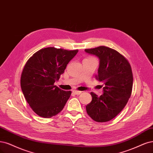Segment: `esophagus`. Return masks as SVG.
<instances>
[{"mask_svg": "<svg viewBox=\"0 0 153 153\" xmlns=\"http://www.w3.org/2000/svg\"><path fill=\"white\" fill-rule=\"evenodd\" d=\"M73 93H74L76 95H80V94H82V92L78 91H73Z\"/></svg>", "mask_w": 153, "mask_h": 153, "instance_id": "esophagus-1", "label": "esophagus"}]
</instances>
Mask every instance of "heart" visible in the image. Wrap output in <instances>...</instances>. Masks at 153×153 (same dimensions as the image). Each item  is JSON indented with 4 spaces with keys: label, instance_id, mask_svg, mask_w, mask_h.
<instances>
[{
    "label": "heart",
    "instance_id": "obj_1",
    "mask_svg": "<svg viewBox=\"0 0 153 153\" xmlns=\"http://www.w3.org/2000/svg\"><path fill=\"white\" fill-rule=\"evenodd\" d=\"M86 59H93V57H87V58Z\"/></svg>",
    "mask_w": 153,
    "mask_h": 153
}]
</instances>
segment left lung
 <instances>
[{
    "mask_svg": "<svg viewBox=\"0 0 153 153\" xmlns=\"http://www.w3.org/2000/svg\"><path fill=\"white\" fill-rule=\"evenodd\" d=\"M85 51L99 57L96 78L104 83V92L101 96L91 93L92 100L87 105V113L97 122H106L122 111L131 96L133 86L131 66L123 55L106 46L86 49Z\"/></svg>",
    "mask_w": 153,
    "mask_h": 153,
    "instance_id": "obj_1",
    "label": "left lung"
}]
</instances>
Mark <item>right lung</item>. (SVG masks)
<instances>
[{
    "label": "right lung",
    "mask_w": 153,
    "mask_h": 153,
    "mask_svg": "<svg viewBox=\"0 0 153 153\" xmlns=\"http://www.w3.org/2000/svg\"><path fill=\"white\" fill-rule=\"evenodd\" d=\"M78 51L46 47L26 62L21 76V87L29 106L40 117L51 118L65 107L71 92L61 90L54 83Z\"/></svg>",
    "instance_id": "add662e5"
}]
</instances>
